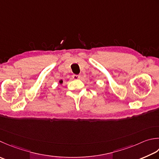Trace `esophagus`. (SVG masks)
I'll use <instances>...</instances> for the list:
<instances>
[{"mask_svg":"<svg viewBox=\"0 0 159 159\" xmlns=\"http://www.w3.org/2000/svg\"><path fill=\"white\" fill-rule=\"evenodd\" d=\"M72 78L74 79L75 80H78V79H80V75H76V74H74L72 76Z\"/></svg>","mask_w":159,"mask_h":159,"instance_id":"34e87169","label":"esophagus"}]
</instances>
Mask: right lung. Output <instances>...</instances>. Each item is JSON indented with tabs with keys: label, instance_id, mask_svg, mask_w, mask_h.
I'll return each instance as SVG.
<instances>
[{
	"label": "right lung",
	"instance_id": "obj_1",
	"mask_svg": "<svg viewBox=\"0 0 159 159\" xmlns=\"http://www.w3.org/2000/svg\"><path fill=\"white\" fill-rule=\"evenodd\" d=\"M63 80H59V83H60V84H62V83H63Z\"/></svg>",
	"mask_w": 159,
	"mask_h": 159
}]
</instances>
